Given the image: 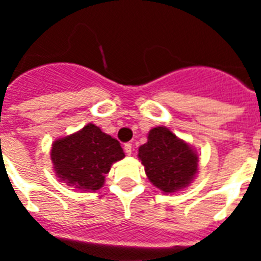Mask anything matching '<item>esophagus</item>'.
Masks as SVG:
<instances>
[{"mask_svg":"<svg viewBox=\"0 0 261 261\" xmlns=\"http://www.w3.org/2000/svg\"><path fill=\"white\" fill-rule=\"evenodd\" d=\"M124 151H125L126 153V155H130V154H132V151H133V149H132V144H125L124 145Z\"/></svg>","mask_w":261,"mask_h":261,"instance_id":"34e87169","label":"esophagus"}]
</instances>
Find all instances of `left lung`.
Masks as SVG:
<instances>
[{
  "label": "left lung",
  "instance_id": "obj_1",
  "mask_svg": "<svg viewBox=\"0 0 261 261\" xmlns=\"http://www.w3.org/2000/svg\"><path fill=\"white\" fill-rule=\"evenodd\" d=\"M147 179L165 193L186 188L197 174L199 155L166 126L153 128L138 149Z\"/></svg>",
  "mask_w": 261,
  "mask_h": 261
}]
</instances>
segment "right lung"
I'll list each match as a JSON object with an SVG mask.
<instances>
[{"instance_id": "right-lung-1", "label": "right lung", "mask_w": 261, "mask_h": 261, "mask_svg": "<svg viewBox=\"0 0 261 261\" xmlns=\"http://www.w3.org/2000/svg\"><path fill=\"white\" fill-rule=\"evenodd\" d=\"M125 156L116 138L94 124L56 140L50 159L59 179L81 191L100 190L112 163Z\"/></svg>"}]
</instances>
